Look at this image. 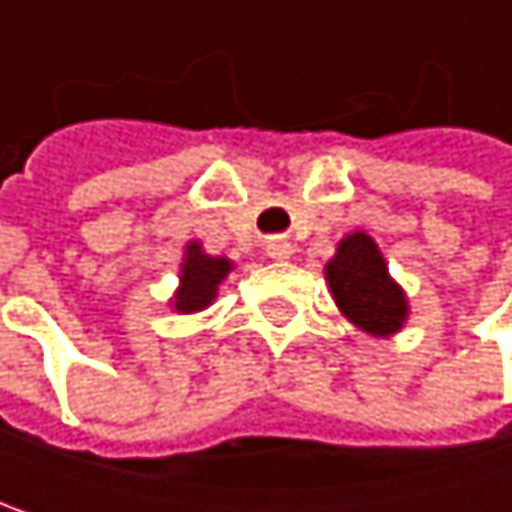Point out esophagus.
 Instances as JSON below:
<instances>
[{"label": "esophagus", "instance_id": "1", "mask_svg": "<svg viewBox=\"0 0 512 512\" xmlns=\"http://www.w3.org/2000/svg\"><path fill=\"white\" fill-rule=\"evenodd\" d=\"M266 255L272 257V260H290L293 246H290L287 240H269V243H266Z\"/></svg>", "mask_w": 512, "mask_h": 512}]
</instances>
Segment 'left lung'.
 Here are the masks:
<instances>
[{
  "label": "left lung",
  "mask_w": 512,
  "mask_h": 512,
  "mask_svg": "<svg viewBox=\"0 0 512 512\" xmlns=\"http://www.w3.org/2000/svg\"><path fill=\"white\" fill-rule=\"evenodd\" d=\"M326 281L341 314L373 338H391L409 317L403 287L388 275V263L364 231L338 243L335 257L326 263Z\"/></svg>",
  "instance_id": "left-lung-1"
}]
</instances>
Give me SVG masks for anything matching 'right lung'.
Here are the masks:
<instances>
[{
  "label": "right lung",
  "instance_id": "1",
  "mask_svg": "<svg viewBox=\"0 0 512 512\" xmlns=\"http://www.w3.org/2000/svg\"><path fill=\"white\" fill-rule=\"evenodd\" d=\"M234 269V263L228 257H213L201 249V243H189L186 255L180 263V287L171 299L177 314H195L204 311L207 305H213L219 284L225 281V275Z\"/></svg>",
  "mask_w": 512,
  "mask_h": 512
}]
</instances>
